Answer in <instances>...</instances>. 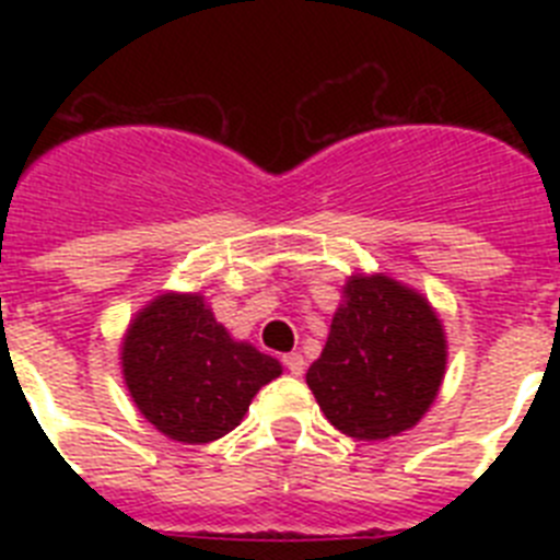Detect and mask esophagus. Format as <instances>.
Masks as SVG:
<instances>
[{"mask_svg":"<svg viewBox=\"0 0 560 560\" xmlns=\"http://www.w3.org/2000/svg\"><path fill=\"white\" fill-rule=\"evenodd\" d=\"M283 364L291 375H303L305 373V359L300 353L283 355Z\"/></svg>","mask_w":560,"mask_h":560,"instance_id":"1","label":"esophagus"}]
</instances>
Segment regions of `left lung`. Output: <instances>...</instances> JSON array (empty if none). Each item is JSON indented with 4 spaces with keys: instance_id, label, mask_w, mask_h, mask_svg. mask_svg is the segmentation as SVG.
Wrapping results in <instances>:
<instances>
[{
    "instance_id": "1",
    "label": "left lung",
    "mask_w": 560,
    "mask_h": 560,
    "mask_svg": "<svg viewBox=\"0 0 560 560\" xmlns=\"http://www.w3.org/2000/svg\"><path fill=\"white\" fill-rule=\"evenodd\" d=\"M446 361V330L427 296L389 275L355 271L305 381L330 427L387 440L429 412Z\"/></svg>"
}]
</instances>
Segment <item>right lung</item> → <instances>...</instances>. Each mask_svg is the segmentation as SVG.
<instances>
[{
    "mask_svg": "<svg viewBox=\"0 0 560 560\" xmlns=\"http://www.w3.org/2000/svg\"><path fill=\"white\" fill-rule=\"evenodd\" d=\"M128 395L165 438L201 446L249 412L283 364L215 323L205 294L165 291L131 316L120 345Z\"/></svg>",
    "mask_w": 560,
    "mask_h": 560,
    "instance_id": "add662e5",
    "label": "right lung"
}]
</instances>
